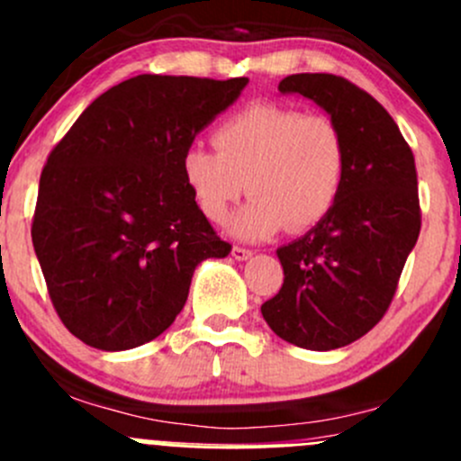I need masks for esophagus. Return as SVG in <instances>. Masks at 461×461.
Wrapping results in <instances>:
<instances>
[{
  "label": "esophagus",
  "mask_w": 461,
  "mask_h": 461,
  "mask_svg": "<svg viewBox=\"0 0 461 461\" xmlns=\"http://www.w3.org/2000/svg\"><path fill=\"white\" fill-rule=\"evenodd\" d=\"M231 256H234L236 260H247L251 256V249H247V247H240V245H234L231 247Z\"/></svg>",
  "instance_id": "34e87169"
}]
</instances>
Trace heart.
I'll list each match as a JSON object with an SVG mask.
<instances>
[{
  "instance_id": "obj_1",
  "label": "heart",
  "mask_w": 461,
  "mask_h": 461,
  "mask_svg": "<svg viewBox=\"0 0 461 461\" xmlns=\"http://www.w3.org/2000/svg\"><path fill=\"white\" fill-rule=\"evenodd\" d=\"M214 149L192 145L181 174L201 214L222 222L251 194L234 221L240 239H267L283 227L300 234L327 218L347 174V141L327 114L280 104H254L222 119Z\"/></svg>"
}]
</instances>
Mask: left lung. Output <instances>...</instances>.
<instances>
[{"label": "left lung", "instance_id": "obj_1", "mask_svg": "<svg viewBox=\"0 0 461 461\" xmlns=\"http://www.w3.org/2000/svg\"><path fill=\"white\" fill-rule=\"evenodd\" d=\"M278 90L316 101L340 125L347 174L327 218L278 249L283 287L260 312L283 340L331 351L369 333L393 300L422 227L415 158L391 114L345 77L289 75Z\"/></svg>", "mask_w": 461, "mask_h": 461}]
</instances>
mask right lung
<instances>
[{
	"instance_id": "right-lung-1",
	"label": "right lung",
	"mask_w": 461,
	"mask_h": 461,
	"mask_svg": "<svg viewBox=\"0 0 461 461\" xmlns=\"http://www.w3.org/2000/svg\"><path fill=\"white\" fill-rule=\"evenodd\" d=\"M247 81L132 77L48 154L32 245L52 307L81 342L125 351L154 340L181 313L196 265L231 251L194 203L181 158Z\"/></svg>"
}]
</instances>
